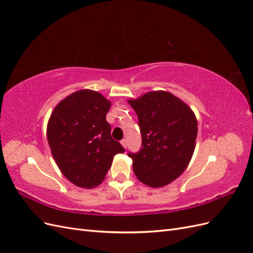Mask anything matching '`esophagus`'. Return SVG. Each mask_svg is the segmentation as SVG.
<instances>
[{"label":"esophagus","instance_id":"1","mask_svg":"<svg viewBox=\"0 0 253 253\" xmlns=\"http://www.w3.org/2000/svg\"><path fill=\"white\" fill-rule=\"evenodd\" d=\"M120 142H121V144H122V147H124L125 149H126V147H127V141H126V139H122Z\"/></svg>","mask_w":253,"mask_h":253}]
</instances>
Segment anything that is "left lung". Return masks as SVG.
I'll return each mask as SVG.
<instances>
[{
	"label": "left lung",
	"mask_w": 253,
	"mask_h": 253,
	"mask_svg": "<svg viewBox=\"0 0 253 253\" xmlns=\"http://www.w3.org/2000/svg\"><path fill=\"white\" fill-rule=\"evenodd\" d=\"M138 116L142 144L128 153L142 183L169 185L186 170L195 149L197 120L189 106L169 91L154 90L127 101Z\"/></svg>",
	"instance_id": "1"
}]
</instances>
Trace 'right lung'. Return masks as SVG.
<instances>
[{
  "label": "right lung",
  "instance_id": "right-lung-1",
  "mask_svg": "<svg viewBox=\"0 0 253 253\" xmlns=\"http://www.w3.org/2000/svg\"><path fill=\"white\" fill-rule=\"evenodd\" d=\"M111 102L91 89L67 96L53 109L47 124V139L60 171L80 188L97 187L104 179L113 158L124 153L112 138L105 119Z\"/></svg>",
  "mask_w": 253,
  "mask_h": 253
}]
</instances>
